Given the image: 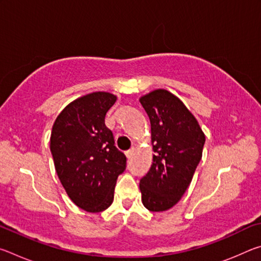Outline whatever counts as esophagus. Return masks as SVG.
<instances>
[{
  "label": "esophagus",
  "instance_id": "34e87169",
  "mask_svg": "<svg viewBox=\"0 0 261 261\" xmlns=\"http://www.w3.org/2000/svg\"><path fill=\"white\" fill-rule=\"evenodd\" d=\"M134 152H135V148H131V149H129V151H126V152H125L126 158L130 159V158L132 156V154H134Z\"/></svg>",
  "mask_w": 261,
  "mask_h": 261
}]
</instances>
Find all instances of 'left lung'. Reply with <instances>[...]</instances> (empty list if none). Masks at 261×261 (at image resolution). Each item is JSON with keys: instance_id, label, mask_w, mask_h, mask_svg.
Listing matches in <instances>:
<instances>
[{"instance_id": "obj_1", "label": "left lung", "mask_w": 261, "mask_h": 261, "mask_svg": "<svg viewBox=\"0 0 261 261\" xmlns=\"http://www.w3.org/2000/svg\"><path fill=\"white\" fill-rule=\"evenodd\" d=\"M151 122L153 162L140 179L141 201L151 212L171 208L180 200L201 160L205 134L179 98L158 88L140 96Z\"/></svg>"}]
</instances>
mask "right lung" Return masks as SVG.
Segmentation results:
<instances>
[{"label": "right lung", "mask_w": 261, "mask_h": 261, "mask_svg": "<svg viewBox=\"0 0 261 261\" xmlns=\"http://www.w3.org/2000/svg\"><path fill=\"white\" fill-rule=\"evenodd\" d=\"M116 100L109 92L83 95L62 110L51 129L50 152L59 179L74 205L91 213L112 205L117 177L125 169L126 158L105 124Z\"/></svg>", "instance_id": "1"}]
</instances>
